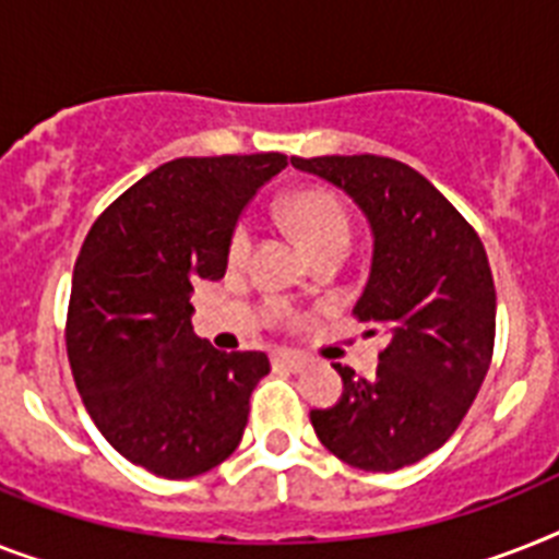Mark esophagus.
Wrapping results in <instances>:
<instances>
[{
    "mask_svg": "<svg viewBox=\"0 0 559 559\" xmlns=\"http://www.w3.org/2000/svg\"><path fill=\"white\" fill-rule=\"evenodd\" d=\"M308 366V357L297 352H276L274 354V368H285V371H302Z\"/></svg>",
    "mask_w": 559,
    "mask_h": 559,
    "instance_id": "1",
    "label": "esophagus"
}]
</instances>
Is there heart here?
Returning a JSON list of instances; mask_svg holds the SVG:
<instances>
[{"label": "heart", "instance_id": "1", "mask_svg": "<svg viewBox=\"0 0 559 559\" xmlns=\"http://www.w3.org/2000/svg\"><path fill=\"white\" fill-rule=\"evenodd\" d=\"M283 216L290 230L297 234L299 242L308 253H317L322 248L343 246L348 248L352 239V223L345 207L336 197L325 191H297L283 202ZM251 251V225L239 223L230 234L228 257L230 262H242Z\"/></svg>", "mask_w": 559, "mask_h": 559}]
</instances>
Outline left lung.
<instances>
[{
	"instance_id": "obj_1",
	"label": "left lung",
	"mask_w": 559,
	"mask_h": 559,
	"mask_svg": "<svg viewBox=\"0 0 559 559\" xmlns=\"http://www.w3.org/2000/svg\"><path fill=\"white\" fill-rule=\"evenodd\" d=\"M345 191L373 237L354 313L389 336L377 377H343V396L311 412L320 442L362 472H396L463 423L495 352L497 294L486 248L423 174L389 156H290ZM373 334V331H371Z\"/></svg>"
}]
</instances>
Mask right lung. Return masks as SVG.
<instances>
[{
  "instance_id": "1",
  "label": "right lung",
  "mask_w": 559,
  "mask_h": 559,
  "mask_svg": "<svg viewBox=\"0 0 559 559\" xmlns=\"http://www.w3.org/2000/svg\"><path fill=\"white\" fill-rule=\"evenodd\" d=\"M285 165L283 154L165 163L82 242L64 329L73 382L105 440L156 477L228 460L271 371L262 352H216L193 334L191 294L223 280L239 214Z\"/></svg>"
}]
</instances>
